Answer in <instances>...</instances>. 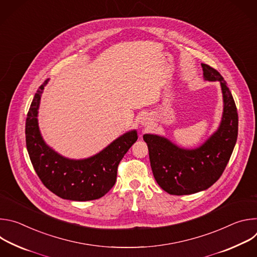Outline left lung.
I'll use <instances>...</instances> for the list:
<instances>
[{
	"mask_svg": "<svg viewBox=\"0 0 257 257\" xmlns=\"http://www.w3.org/2000/svg\"><path fill=\"white\" fill-rule=\"evenodd\" d=\"M205 80L219 81L224 97L221 125L195 150L180 149L168 139L145 134L152 170L158 184L172 195L193 194L209 188L225 171L238 136V113L232 93L219 72L201 64Z\"/></svg>",
	"mask_w": 257,
	"mask_h": 257,
	"instance_id": "obj_1",
	"label": "left lung"
}]
</instances>
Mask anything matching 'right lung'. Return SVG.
<instances>
[{"mask_svg":"<svg viewBox=\"0 0 257 257\" xmlns=\"http://www.w3.org/2000/svg\"><path fill=\"white\" fill-rule=\"evenodd\" d=\"M48 80L36 90L25 124L26 148L34 171L43 184L63 199L87 201L100 198L115 185L118 166L137 140V133L135 130L125 133L86 160L74 161L58 155L43 140L36 118Z\"/></svg>","mask_w":257,"mask_h":257,"instance_id":"add662e5","label":"right lung"}]
</instances>
